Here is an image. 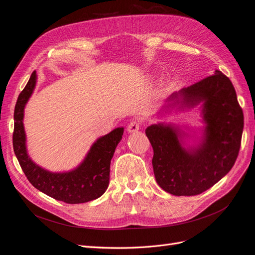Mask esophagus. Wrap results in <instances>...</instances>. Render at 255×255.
Listing matches in <instances>:
<instances>
[{
  "instance_id": "34e87169",
  "label": "esophagus",
  "mask_w": 255,
  "mask_h": 255,
  "mask_svg": "<svg viewBox=\"0 0 255 255\" xmlns=\"http://www.w3.org/2000/svg\"><path fill=\"white\" fill-rule=\"evenodd\" d=\"M139 128H140V123L136 120H133L128 123L127 129L128 133H135L138 129H139Z\"/></svg>"
}]
</instances>
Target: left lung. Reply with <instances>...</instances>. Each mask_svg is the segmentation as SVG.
Masks as SVG:
<instances>
[{
  "label": "left lung",
  "mask_w": 255,
  "mask_h": 255,
  "mask_svg": "<svg viewBox=\"0 0 255 255\" xmlns=\"http://www.w3.org/2000/svg\"><path fill=\"white\" fill-rule=\"evenodd\" d=\"M166 107L190 109L202 104L205 123L202 141L185 149L179 128L158 123L145 128L153 148L157 184L174 196H196L220 181L235 164L241 149L244 113L232 82L221 71L174 92Z\"/></svg>",
  "instance_id": "8db88e82"
}]
</instances>
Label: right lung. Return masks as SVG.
Listing matches in <instances>:
<instances>
[{"instance_id": "obj_1", "label": "right lung", "mask_w": 255, "mask_h": 255, "mask_svg": "<svg viewBox=\"0 0 255 255\" xmlns=\"http://www.w3.org/2000/svg\"><path fill=\"white\" fill-rule=\"evenodd\" d=\"M34 71L18 97L14 107V128L12 134L13 151L27 180L35 188L58 201L79 204L101 197L109 187L111 160L116 146L122 139L123 128L100 137L91 145L83 163L68 172H50L36 165L26 150V137L23 127L24 107L36 86Z\"/></svg>"}]
</instances>
